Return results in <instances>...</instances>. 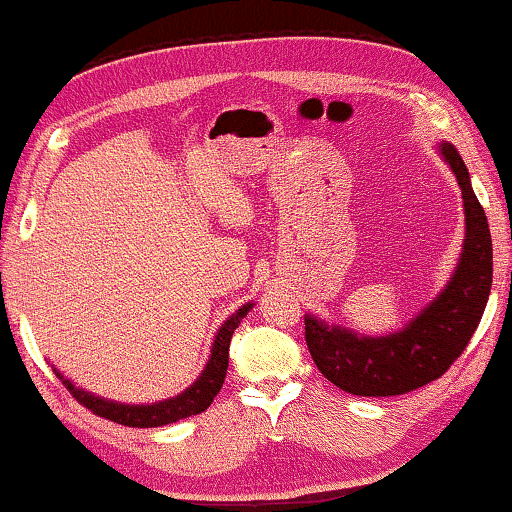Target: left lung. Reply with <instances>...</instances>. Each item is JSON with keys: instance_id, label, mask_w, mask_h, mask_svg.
<instances>
[{"instance_id": "obj_1", "label": "left lung", "mask_w": 512, "mask_h": 512, "mask_svg": "<svg viewBox=\"0 0 512 512\" xmlns=\"http://www.w3.org/2000/svg\"><path fill=\"white\" fill-rule=\"evenodd\" d=\"M439 154L451 165L464 202V246L453 278L421 315L391 335H358L305 315V342L319 372L342 391L386 398L439 379L469 345L492 289V236L471 188L469 170L451 142Z\"/></svg>"}]
</instances>
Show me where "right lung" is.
I'll list each match as a JSON object with an SVG mask.
<instances>
[{"instance_id": "1", "label": "right lung", "mask_w": 512, "mask_h": 512, "mask_svg": "<svg viewBox=\"0 0 512 512\" xmlns=\"http://www.w3.org/2000/svg\"><path fill=\"white\" fill-rule=\"evenodd\" d=\"M253 305L255 303L241 305V308L236 310L223 326H220L216 340H213L209 363L204 365L200 379H197L190 388H186L181 395H177V398H170L156 404H121V402H112V400L98 398V395L82 391V388L75 386L71 379H64V375H61L59 370L55 372L57 377L64 381L68 391H71L73 398L78 400L82 407H87L91 414L103 416L108 418V421L128 425V427H158L167 423H177L181 418L202 414V411L213 402V398L220 393L227 375V365H230V342H232L234 329H239L241 319L248 315Z\"/></svg>"}]
</instances>
